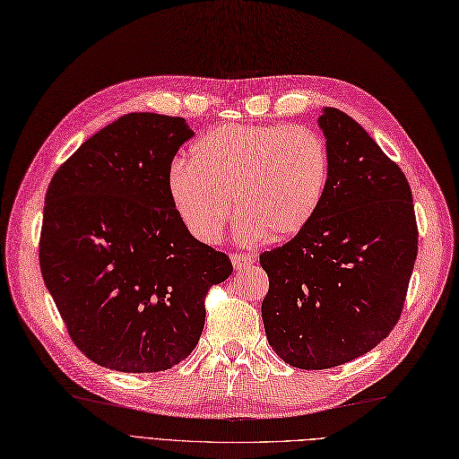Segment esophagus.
I'll use <instances>...</instances> for the list:
<instances>
[{
    "instance_id": "1",
    "label": "esophagus",
    "mask_w": 459,
    "mask_h": 459,
    "mask_svg": "<svg viewBox=\"0 0 459 459\" xmlns=\"http://www.w3.org/2000/svg\"><path fill=\"white\" fill-rule=\"evenodd\" d=\"M231 262H233V267L235 270H243V267L255 264V256L248 255V252H233L231 255Z\"/></svg>"
}]
</instances>
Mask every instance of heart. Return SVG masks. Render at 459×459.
<instances>
[{"label": "heart", "instance_id": "heart-1", "mask_svg": "<svg viewBox=\"0 0 459 459\" xmlns=\"http://www.w3.org/2000/svg\"><path fill=\"white\" fill-rule=\"evenodd\" d=\"M328 177V148L317 131L230 123L204 133L189 161L172 165L169 192L182 222L203 243L222 237L231 197L241 212V241L292 239L317 216Z\"/></svg>", "mask_w": 459, "mask_h": 459}]
</instances>
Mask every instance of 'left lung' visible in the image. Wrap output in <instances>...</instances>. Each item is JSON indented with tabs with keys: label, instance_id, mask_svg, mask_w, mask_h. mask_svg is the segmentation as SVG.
Masks as SVG:
<instances>
[{
	"label": "left lung",
	"instance_id": "left-lung-1",
	"mask_svg": "<svg viewBox=\"0 0 459 459\" xmlns=\"http://www.w3.org/2000/svg\"><path fill=\"white\" fill-rule=\"evenodd\" d=\"M330 157L311 224L265 250V336L290 367L323 370L368 353L401 319L418 256L412 192L360 125L338 108L319 117Z\"/></svg>",
	"mask_w": 459,
	"mask_h": 459
}]
</instances>
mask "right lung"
<instances>
[{
	"mask_svg": "<svg viewBox=\"0 0 459 459\" xmlns=\"http://www.w3.org/2000/svg\"><path fill=\"white\" fill-rule=\"evenodd\" d=\"M186 119L127 114L58 167L45 195L39 267L77 350L119 372L184 360L228 255L197 241L169 192Z\"/></svg>",
	"mask_w": 459,
	"mask_h": 459,
	"instance_id": "add662e5",
	"label": "right lung"
}]
</instances>
